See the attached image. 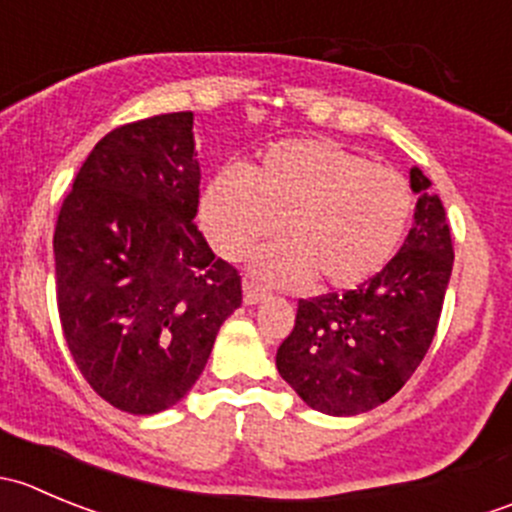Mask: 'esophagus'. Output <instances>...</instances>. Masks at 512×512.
I'll use <instances>...</instances> for the list:
<instances>
[{
  "label": "esophagus",
  "mask_w": 512,
  "mask_h": 512,
  "mask_svg": "<svg viewBox=\"0 0 512 512\" xmlns=\"http://www.w3.org/2000/svg\"><path fill=\"white\" fill-rule=\"evenodd\" d=\"M267 294V289L255 280H245V304H257Z\"/></svg>",
  "instance_id": "obj_1"
}]
</instances>
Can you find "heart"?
<instances>
[{
	"label": "heart",
	"instance_id": "b5f03b06",
	"mask_svg": "<svg viewBox=\"0 0 512 512\" xmlns=\"http://www.w3.org/2000/svg\"><path fill=\"white\" fill-rule=\"evenodd\" d=\"M414 210L411 185L399 170L374 165L324 138L267 148L255 168L227 165L210 180L203 223L227 260L250 255L280 230L257 270L297 285L317 275L332 287L361 285L379 275L404 240Z\"/></svg>",
	"mask_w": 512,
	"mask_h": 512
}]
</instances>
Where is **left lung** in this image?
Masks as SVG:
<instances>
[{"mask_svg":"<svg viewBox=\"0 0 512 512\" xmlns=\"http://www.w3.org/2000/svg\"><path fill=\"white\" fill-rule=\"evenodd\" d=\"M411 188L421 193L416 223L389 265L356 289L299 299L277 349L282 379L322 414L356 416L389 401L436 337L453 270L451 227L416 165Z\"/></svg>","mask_w":512,"mask_h":512,"instance_id":"1","label":"left lung"}]
</instances>
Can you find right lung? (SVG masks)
Instances as JSON below:
<instances>
[{
    "label": "right lung",
    "instance_id": "1",
    "mask_svg": "<svg viewBox=\"0 0 512 512\" xmlns=\"http://www.w3.org/2000/svg\"><path fill=\"white\" fill-rule=\"evenodd\" d=\"M193 111L126 123L96 143L54 230L56 307L76 366L116 409L178 404L203 374L242 277L195 225Z\"/></svg>",
    "mask_w": 512,
    "mask_h": 512
}]
</instances>
